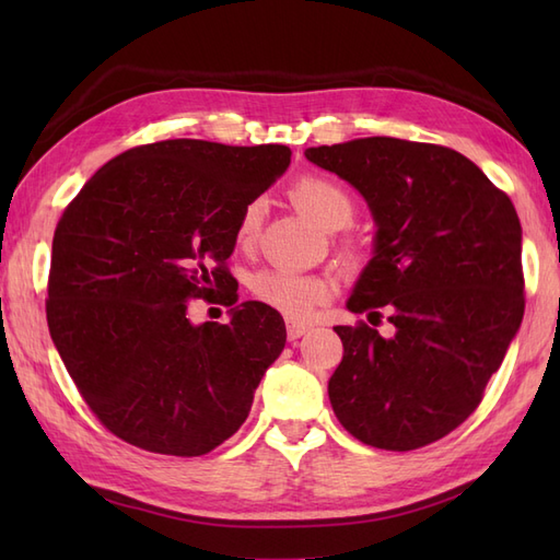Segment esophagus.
Masks as SVG:
<instances>
[{
	"label": "esophagus",
	"mask_w": 560,
	"mask_h": 560,
	"mask_svg": "<svg viewBox=\"0 0 560 560\" xmlns=\"http://www.w3.org/2000/svg\"><path fill=\"white\" fill-rule=\"evenodd\" d=\"M311 331V325H306V322H287V338H290V341H296V338H301V336H306Z\"/></svg>",
	"instance_id": "esophagus-1"
}]
</instances>
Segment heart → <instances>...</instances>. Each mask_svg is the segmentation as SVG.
<instances>
[{
	"mask_svg": "<svg viewBox=\"0 0 560 560\" xmlns=\"http://www.w3.org/2000/svg\"><path fill=\"white\" fill-rule=\"evenodd\" d=\"M290 198L303 214H308L313 222L325 231H341L350 226L354 212H358L352 196L343 186L322 175L299 177L292 184ZM261 217L264 202L249 200L243 208L238 222H235V245L243 249L254 247L261 231ZM336 252L338 261L348 270H358L364 266L366 252L362 243L354 238H346L338 243ZM249 292L254 299L261 301L264 306L273 308L287 317H306L322 301H327L331 296V284L327 278L299 273V270L261 268L249 278Z\"/></svg>",
	"mask_w": 560,
	"mask_h": 560,
	"instance_id": "b5f03b06",
	"label": "heart"
}]
</instances>
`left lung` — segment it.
Listing matches in <instances>:
<instances>
[{
    "label": "left lung",
    "instance_id": "1",
    "mask_svg": "<svg viewBox=\"0 0 560 560\" xmlns=\"http://www.w3.org/2000/svg\"><path fill=\"white\" fill-rule=\"evenodd\" d=\"M350 182L378 224L376 257L348 301L364 319L334 327L343 360L329 381L338 422L366 446L416 451L477 411L521 327L525 294L514 202L455 149L397 138L311 147Z\"/></svg>",
    "mask_w": 560,
    "mask_h": 560
}]
</instances>
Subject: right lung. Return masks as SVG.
Instances as JSON below:
<instances>
[{
    "mask_svg": "<svg viewBox=\"0 0 560 560\" xmlns=\"http://www.w3.org/2000/svg\"><path fill=\"white\" fill-rule=\"evenodd\" d=\"M284 144L163 140L83 184L54 235L46 319L81 399L138 448L206 455L245 422L287 341L259 301L194 328V298L235 305V222L290 165Z\"/></svg>",
    "mask_w": 560,
    "mask_h": 560,
    "instance_id": "1",
    "label": "right lung"
}]
</instances>
